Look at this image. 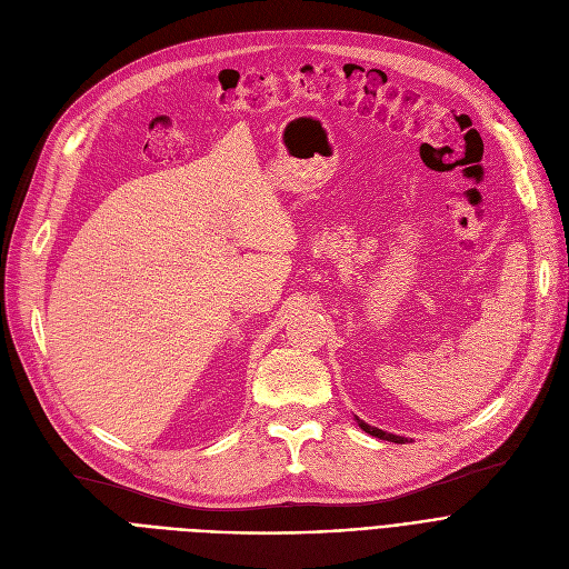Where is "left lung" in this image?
Here are the masks:
<instances>
[{"mask_svg":"<svg viewBox=\"0 0 569 569\" xmlns=\"http://www.w3.org/2000/svg\"><path fill=\"white\" fill-rule=\"evenodd\" d=\"M355 420H357V425H360V429H362V431H367V433H371V436H376V438H380V440H390V442H399V445L408 442V438H403V436H395V433H387V431H382V429H376V427H371V425L362 422L360 417H355Z\"/></svg>","mask_w":569,"mask_h":569,"instance_id":"1","label":"left lung"}]
</instances>
